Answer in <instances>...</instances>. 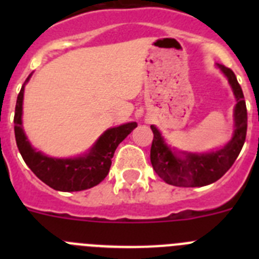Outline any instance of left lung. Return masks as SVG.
<instances>
[{"mask_svg":"<svg viewBox=\"0 0 259 259\" xmlns=\"http://www.w3.org/2000/svg\"><path fill=\"white\" fill-rule=\"evenodd\" d=\"M218 67L227 76L237 101L233 113L235 131L232 139L227 145L215 152L205 154L176 153L167 146L161 132L154 125H150L154 135L150 148V162L157 175L167 184L175 187H203L217 182L230 170L245 143L248 113L242 89L231 68L223 65H218Z\"/></svg>","mask_w":259,"mask_h":259,"instance_id":"8db88e82","label":"left lung"}]
</instances>
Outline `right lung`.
Segmentation results:
<instances>
[{
	"instance_id": "obj_1",
	"label": "right lung",
	"mask_w": 259,
	"mask_h": 259,
	"mask_svg": "<svg viewBox=\"0 0 259 259\" xmlns=\"http://www.w3.org/2000/svg\"><path fill=\"white\" fill-rule=\"evenodd\" d=\"M31 75L27 77L26 83ZM17 98L14 131L18 149L32 172L50 188L62 192L84 191L100 184L109 174L111 158L118 145L137 127L136 122L125 123L119 127L109 128L104 132L89 153L76 158H53L36 152L27 140L22 125V110L24 85Z\"/></svg>"
}]
</instances>
